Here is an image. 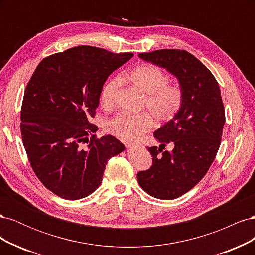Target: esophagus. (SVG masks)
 Masks as SVG:
<instances>
[{"label": "esophagus", "instance_id": "1", "mask_svg": "<svg viewBox=\"0 0 255 255\" xmlns=\"http://www.w3.org/2000/svg\"><path fill=\"white\" fill-rule=\"evenodd\" d=\"M126 145H127V148H128V149H133V148H137V146H141V144L138 143V142H126Z\"/></svg>", "mask_w": 255, "mask_h": 255}]
</instances>
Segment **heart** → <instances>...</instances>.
Here are the masks:
<instances>
[{
  "label": "heart",
  "instance_id": "heart-1",
  "mask_svg": "<svg viewBox=\"0 0 255 255\" xmlns=\"http://www.w3.org/2000/svg\"><path fill=\"white\" fill-rule=\"evenodd\" d=\"M138 88L145 92L144 106L148 107L158 122L171 120L180 111L183 103V91L177 85L169 84L168 74L152 64L138 66L126 75ZM121 86L120 78L107 81L101 91V104L111 109ZM153 117L149 113H119L104 123L107 133L125 140L138 139L153 127Z\"/></svg>",
  "mask_w": 255,
  "mask_h": 255
}]
</instances>
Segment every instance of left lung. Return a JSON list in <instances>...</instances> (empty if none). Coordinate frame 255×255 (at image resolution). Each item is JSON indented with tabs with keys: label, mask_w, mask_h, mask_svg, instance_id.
I'll return each mask as SVG.
<instances>
[{
	"label": "left lung",
	"mask_w": 255,
	"mask_h": 255,
	"mask_svg": "<svg viewBox=\"0 0 255 255\" xmlns=\"http://www.w3.org/2000/svg\"><path fill=\"white\" fill-rule=\"evenodd\" d=\"M139 57L166 68L183 91L180 111L154 133L161 144L148 148L152 166L137 173L140 187L150 196L171 200L194 188L210 169L220 146L225 106L215 76L187 51L164 49ZM168 143L174 150L163 151Z\"/></svg>",
	"instance_id": "left-lung-1"
}]
</instances>
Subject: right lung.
Returning <instances> with one entry per match:
<instances>
[{
    "instance_id": "right-lung-1",
    "label": "right lung",
    "mask_w": 255,
    "mask_h": 255,
    "mask_svg": "<svg viewBox=\"0 0 255 255\" xmlns=\"http://www.w3.org/2000/svg\"><path fill=\"white\" fill-rule=\"evenodd\" d=\"M133 55L80 45L45 57L35 69L22 101L21 136L30 167L56 196L92 194L107 161L126 149L112 135L97 138L98 127L89 120L109 75Z\"/></svg>"
}]
</instances>
